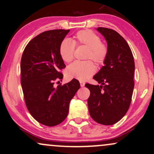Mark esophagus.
Listing matches in <instances>:
<instances>
[{
    "instance_id": "1",
    "label": "esophagus",
    "mask_w": 154,
    "mask_h": 154,
    "mask_svg": "<svg viewBox=\"0 0 154 154\" xmlns=\"http://www.w3.org/2000/svg\"><path fill=\"white\" fill-rule=\"evenodd\" d=\"M80 86L82 87H85V82H80Z\"/></svg>"
}]
</instances>
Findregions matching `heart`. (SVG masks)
<instances>
[{"label": "heart", "instance_id": "1", "mask_svg": "<svg viewBox=\"0 0 154 154\" xmlns=\"http://www.w3.org/2000/svg\"><path fill=\"white\" fill-rule=\"evenodd\" d=\"M87 46L88 51L86 59H92L97 64L105 62L108 56V48L101 42V38L96 33L89 29L81 30L74 36L72 42L65 38L59 46V53L62 60L69 63L73 60L75 46ZM96 67L91 60L75 61L68 66L66 75L69 79H76L79 81H86L95 73Z\"/></svg>", "mask_w": 154, "mask_h": 154}]
</instances>
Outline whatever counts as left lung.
<instances>
[{"label":"left lung","instance_id":"8db88e82","mask_svg":"<svg viewBox=\"0 0 154 154\" xmlns=\"http://www.w3.org/2000/svg\"><path fill=\"white\" fill-rule=\"evenodd\" d=\"M96 30L107 42L108 56L93 77L101 85H85L90 91L88 107L94 120L111 125L121 120L130 108L134 87V61L128 44L118 32L105 27Z\"/></svg>","mask_w":154,"mask_h":154}]
</instances>
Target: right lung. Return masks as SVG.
Wrapping results in <instances>:
<instances>
[{"label":"right lung","instance_id":"right-lung-1","mask_svg":"<svg viewBox=\"0 0 154 154\" xmlns=\"http://www.w3.org/2000/svg\"><path fill=\"white\" fill-rule=\"evenodd\" d=\"M69 32L53 29L41 33L28 43L22 56L21 85L26 108L36 121L48 127L59 125L67 118L69 102L80 87L76 79L57 87L53 85L63 78L60 70L65 65L59 46Z\"/></svg>","mask_w":154,"mask_h":154}]
</instances>
